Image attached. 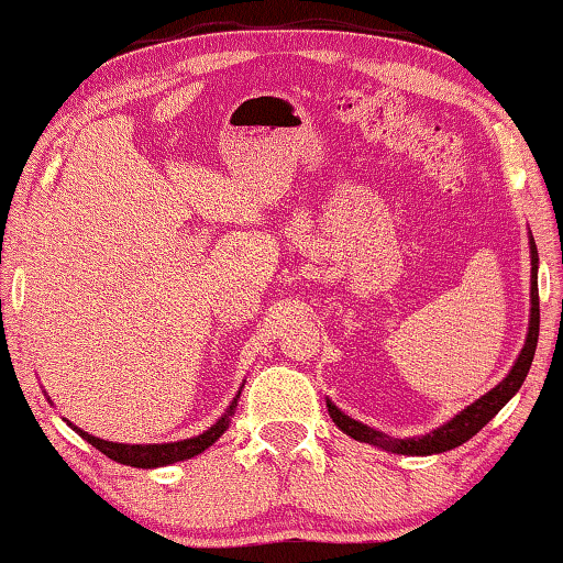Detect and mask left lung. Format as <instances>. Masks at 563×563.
Returning <instances> with one entry per match:
<instances>
[{
	"mask_svg": "<svg viewBox=\"0 0 563 563\" xmlns=\"http://www.w3.org/2000/svg\"><path fill=\"white\" fill-rule=\"evenodd\" d=\"M529 250H531V313H529V330H526V341L519 353V358L514 361L511 371L506 373V378L498 383L484 394L476 398L474 404L459 410L451 421H445L443 426L433 428L423 435H413V439H394V435L376 431V428L365 426L361 421H355L347 413H343L333 400L325 398L328 413L333 418V423L341 428L345 435L361 441V443H371L378 445L383 451L390 453H400V456H433V453H443L451 449H459L461 443H466L468 439L484 428L490 418H494L498 410H501L508 400H511L519 388L523 386L526 376H529L533 353H537V343H539V250L537 243H533V235L529 230Z\"/></svg>",
	"mask_w": 563,
	"mask_h": 563,
	"instance_id": "8db88e82",
	"label": "left lung"
}]
</instances>
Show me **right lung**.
<instances>
[{
	"instance_id": "add662e5",
	"label": "right lung",
	"mask_w": 563,
	"mask_h": 563,
	"mask_svg": "<svg viewBox=\"0 0 563 563\" xmlns=\"http://www.w3.org/2000/svg\"><path fill=\"white\" fill-rule=\"evenodd\" d=\"M243 386H245V383H243ZM243 386H240V390H243ZM240 390L235 394L233 404L225 408V413H222L218 421L208 428V431H202L200 435H192V439L175 441V443H114V441L97 439V435L82 431V428L69 423V421H67V426L73 428L77 435H82L87 443H92L97 451H102L107 459L124 463V466H135V468H159V466H169V463H177V461L195 459V456H200L202 451H208L210 445L228 431L230 418L235 416ZM44 396H47V394H44ZM49 404H52V400H49Z\"/></svg>"
}]
</instances>
